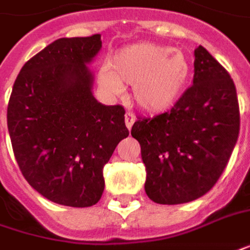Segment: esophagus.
I'll list each match as a JSON object with an SVG mask.
<instances>
[{"mask_svg":"<svg viewBox=\"0 0 250 250\" xmlns=\"http://www.w3.org/2000/svg\"><path fill=\"white\" fill-rule=\"evenodd\" d=\"M125 125H127V128L130 130L134 125V122H135V116H134V113L132 112H127L125 116Z\"/></svg>","mask_w":250,"mask_h":250,"instance_id":"esophagus-1","label":"esophagus"}]
</instances>
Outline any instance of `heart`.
<instances>
[{"label": "heart", "mask_w": 250, "mask_h": 250, "mask_svg": "<svg viewBox=\"0 0 250 250\" xmlns=\"http://www.w3.org/2000/svg\"><path fill=\"white\" fill-rule=\"evenodd\" d=\"M189 76V60L182 50L141 42L113 54L100 69L98 82L109 94L132 86V98L142 111L163 113L182 97Z\"/></svg>", "instance_id": "obj_1"}]
</instances>
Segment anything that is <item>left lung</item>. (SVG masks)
<instances>
[{"instance_id": "1", "label": "left lung", "mask_w": 250, "mask_h": 250, "mask_svg": "<svg viewBox=\"0 0 250 250\" xmlns=\"http://www.w3.org/2000/svg\"><path fill=\"white\" fill-rule=\"evenodd\" d=\"M193 84L171 109L138 118L131 128L146 167L145 191L157 204L197 200L218 182L239 134L235 84L203 46L194 50Z\"/></svg>"}]
</instances>
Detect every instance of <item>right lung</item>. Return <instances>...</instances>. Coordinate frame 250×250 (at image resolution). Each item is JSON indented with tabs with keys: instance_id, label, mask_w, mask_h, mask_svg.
<instances>
[{
	"instance_id": "obj_1",
	"label": "right lung",
	"mask_w": 250,
	"mask_h": 250,
	"mask_svg": "<svg viewBox=\"0 0 250 250\" xmlns=\"http://www.w3.org/2000/svg\"><path fill=\"white\" fill-rule=\"evenodd\" d=\"M101 35L60 38L25 62L8 103V130L25 181L60 205L84 208L103 196V168L128 130L122 105L91 93L86 64Z\"/></svg>"
}]
</instances>
